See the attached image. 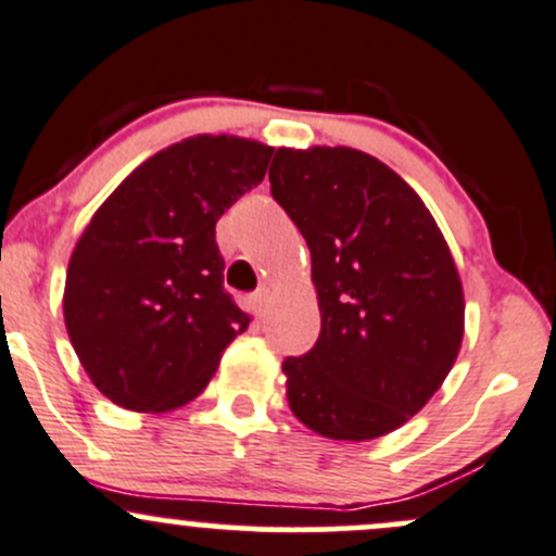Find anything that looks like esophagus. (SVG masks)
I'll list each match as a JSON object with an SVG mask.
<instances>
[{
  "mask_svg": "<svg viewBox=\"0 0 556 556\" xmlns=\"http://www.w3.org/2000/svg\"><path fill=\"white\" fill-rule=\"evenodd\" d=\"M250 303H253V308H255V312H258V314L266 312V306H268V290H266V288L255 290V293L250 295Z\"/></svg>",
  "mask_w": 556,
  "mask_h": 556,
  "instance_id": "obj_1",
  "label": "esophagus"
}]
</instances>
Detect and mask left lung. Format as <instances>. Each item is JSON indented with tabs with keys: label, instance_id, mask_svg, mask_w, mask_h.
<instances>
[{
	"label": "left lung",
	"instance_id": "obj_1",
	"mask_svg": "<svg viewBox=\"0 0 556 556\" xmlns=\"http://www.w3.org/2000/svg\"><path fill=\"white\" fill-rule=\"evenodd\" d=\"M271 197L312 253L323 330L288 356L290 410L330 440L400 429L447 378L464 338L458 268L426 204L346 146L277 149Z\"/></svg>",
	"mask_w": 556,
	"mask_h": 556
}]
</instances>
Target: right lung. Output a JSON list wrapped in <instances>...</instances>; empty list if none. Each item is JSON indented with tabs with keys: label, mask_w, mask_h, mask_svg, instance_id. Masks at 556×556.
<instances>
[{
	"label": "right lung",
	"mask_w": 556,
	"mask_h": 556,
	"mask_svg": "<svg viewBox=\"0 0 556 556\" xmlns=\"http://www.w3.org/2000/svg\"><path fill=\"white\" fill-rule=\"evenodd\" d=\"M274 149L197 136L136 167L81 231L63 319L114 405L167 413L202 394L250 317L224 290L215 224L266 175Z\"/></svg>",
	"instance_id": "1"
}]
</instances>
